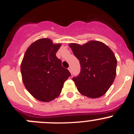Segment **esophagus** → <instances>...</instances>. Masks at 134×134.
<instances>
[{
	"instance_id": "34e87169",
	"label": "esophagus",
	"mask_w": 134,
	"mask_h": 134,
	"mask_svg": "<svg viewBox=\"0 0 134 134\" xmlns=\"http://www.w3.org/2000/svg\"><path fill=\"white\" fill-rule=\"evenodd\" d=\"M68 70H69V72H72V68H71V67H69Z\"/></svg>"
}]
</instances>
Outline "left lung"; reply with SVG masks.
<instances>
[{
  "mask_svg": "<svg viewBox=\"0 0 134 134\" xmlns=\"http://www.w3.org/2000/svg\"><path fill=\"white\" fill-rule=\"evenodd\" d=\"M79 60L81 72L72 78L81 94L97 98L107 93L116 76L117 60L112 50L101 41H90L81 45L70 43Z\"/></svg>",
  "mask_w": 134,
  "mask_h": 134,
  "instance_id": "1",
  "label": "left lung"
}]
</instances>
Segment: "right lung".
Here are the masks:
<instances>
[{
  "instance_id": "obj_1",
  "label": "right lung",
  "mask_w": 134,
  "mask_h": 134,
  "mask_svg": "<svg viewBox=\"0 0 134 134\" xmlns=\"http://www.w3.org/2000/svg\"><path fill=\"white\" fill-rule=\"evenodd\" d=\"M61 44H53L49 38L33 43L21 62L23 82L26 90L38 100L48 102L57 98L70 73L62 65L56 53Z\"/></svg>"
}]
</instances>
